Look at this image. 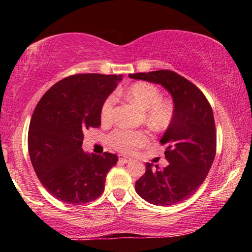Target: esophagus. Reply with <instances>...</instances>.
I'll return each mask as SVG.
<instances>
[{
    "instance_id": "34e87169",
    "label": "esophagus",
    "mask_w": 252,
    "mask_h": 252,
    "mask_svg": "<svg viewBox=\"0 0 252 252\" xmlns=\"http://www.w3.org/2000/svg\"><path fill=\"white\" fill-rule=\"evenodd\" d=\"M119 160L122 161V163H129V161H132L133 159L128 156H120L119 157Z\"/></svg>"
}]
</instances>
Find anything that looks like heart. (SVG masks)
Here are the masks:
<instances>
[{"label": "heart", "mask_w": 252, "mask_h": 252, "mask_svg": "<svg viewBox=\"0 0 252 252\" xmlns=\"http://www.w3.org/2000/svg\"><path fill=\"white\" fill-rule=\"evenodd\" d=\"M123 95L130 103L144 111V119L150 126L161 128L171 122L173 117V105L166 99H161L159 89L148 82H136L123 92ZM115 97L110 96L104 101L101 109L103 123L112 119ZM109 142L115 149L122 153H132L148 142L147 133L142 130L118 128L109 135Z\"/></svg>", "instance_id": "heart-1"}]
</instances>
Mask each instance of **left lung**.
<instances>
[{
    "label": "left lung",
    "mask_w": 252,
    "mask_h": 252,
    "mask_svg": "<svg viewBox=\"0 0 252 252\" xmlns=\"http://www.w3.org/2000/svg\"><path fill=\"white\" fill-rule=\"evenodd\" d=\"M136 80L160 85L173 99V117L161 136L166 167L146 163V173L135 182L144 201L168 206L188 198L203 184L216 156L217 135L211 105L204 94L173 71L128 74Z\"/></svg>",
    "instance_id": "1"
}]
</instances>
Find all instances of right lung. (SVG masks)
Returning <instances> with one entry per match:
<instances>
[{
	"label": "right lung",
	"mask_w": 252,
	"mask_h": 252,
	"mask_svg": "<svg viewBox=\"0 0 252 252\" xmlns=\"http://www.w3.org/2000/svg\"><path fill=\"white\" fill-rule=\"evenodd\" d=\"M123 75L86 73L55 84L34 110L29 153L43 187L54 197L80 205L102 195L105 178L118 157L82 150L84 132L101 126V109Z\"/></svg>",
	"instance_id": "1"
}]
</instances>
